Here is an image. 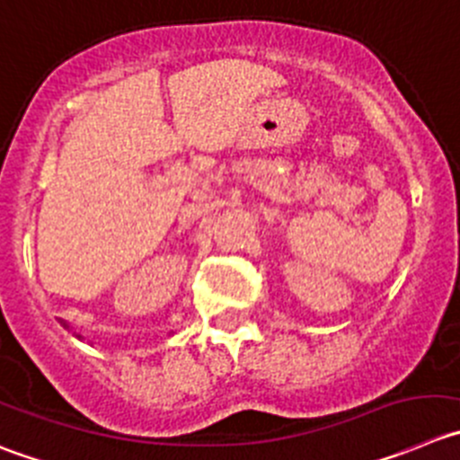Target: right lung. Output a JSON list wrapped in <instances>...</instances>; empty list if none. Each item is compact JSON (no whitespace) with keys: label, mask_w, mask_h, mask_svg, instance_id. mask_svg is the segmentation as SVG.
Returning <instances> with one entry per match:
<instances>
[{"label":"right lung","mask_w":460,"mask_h":460,"mask_svg":"<svg viewBox=\"0 0 460 460\" xmlns=\"http://www.w3.org/2000/svg\"><path fill=\"white\" fill-rule=\"evenodd\" d=\"M66 327H67V324H66ZM79 338H81V336H79Z\"/></svg>","instance_id":"obj_1"}]
</instances>
